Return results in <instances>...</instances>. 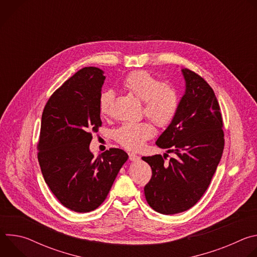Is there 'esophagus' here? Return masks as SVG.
<instances>
[{
  "mask_svg": "<svg viewBox=\"0 0 257 257\" xmlns=\"http://www.w3.org/2000/svg\"><path fill=\"white\" fill-rule=\"evenodd\" d=\"M129 160L132 162H138L140 160V157H138L134 154H129Z\"/></svg>",
  "mask_w": 257,
  "mask_h": 257,
  "instance_id": "esophagus-1",
  "label": "esophagus"
}]
</instances>
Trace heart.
I'll list each match as a JSON object with an SVG mask.
<instances>
[{"label": "heart", "mask_w": 257, "mask_h": 257, "mask_svg": "<svg viewBox=\"0 0 257 257\" xmlns=\"http://www.w3.org/2000/svg\"><path fill=\"white\" fill-rule=\"evenodd\" d=\"M124 88L144 103L143 112L158 127H167L178 111L176 91L161 82L148 71H134L123 81ZM114 93L105 90L99 96V112L106 115L113 103ZM154 135V128L146 122H127L115 131V139L129 151L140 150Z\"/></svg>", "instance_id": "heart-1"}]
</instances>
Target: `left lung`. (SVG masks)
Instances as JSON below:
<instances>
[{"label":"left lung","instance_id":"1","mask_svg":"<svg viewBox=\"0 0 257 257\" xmlns=\"http://www.w3.org/2000/svg\"><path fill=\"white\" fill-rule=\"evenodd\" d=\"M185 92L172 123L156 144L175 154L142 157L153 171L144 187L150 206L163 214L191 208L206 191L224 151L222 114L212 88L196 73L183 68Z\"/></svg>","mask_w":257,"mask_h":257}]
</instances>
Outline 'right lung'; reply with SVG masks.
Returning a JSON list of instances; mask_svg holds the SVG:
<instances>
[{
    "mask_svg": "<svg viewBox=\"0 0 257 257\" xmlns=\"http://www.w3.org/2000/svg\"><path fill=\"white\" fill-rule=\"evenodd\" d=\"M105 76L96 67L76 72L48 100L42 116L39 163L58 200L76 212H89L106 198L128 155L109 149L96 159L89 150L101 126L99 96Z\"/></svg>",
    "mask_w": 257,
    "mask_h": 257,
    "instance_id": "right-lung-1",
    "label": "right lung"
}]
</instances>
